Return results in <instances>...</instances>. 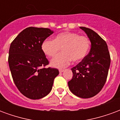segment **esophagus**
Here are the masks:
<instances>
[{"label": "esophagus", "mask_w": 120, "mask_h": 120, "mask_svg": "<svg viewBox=\"0 0 120 120\" xmlns=\"http://www.w3.org/2000/svg\"><path fill=\"white\" fill-rule=\"evenodd\" d=\"M59 72H60V73H62V72L64 71V70H63V69H59Z\"/></svg>", "instance_id": "1"}]
</instances>
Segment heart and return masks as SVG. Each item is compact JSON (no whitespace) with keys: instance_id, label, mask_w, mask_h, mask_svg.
I'll use <instances>...</instances> for the list:
<instances>
[{"instance_id":"1","label":"heart","mask_w":120,"mask_h":120,"mask_svg":"<svg viewBox=\"0 0 120 120\" xmlns=\"http://www.w3.org/2000/svg\"><path fill=\"white\" fill-rule=\"evenodd\" d=\"M90 42L88 37L74 32H63L57 35L54 39H45L41 45L45 54L53 57L60 52L63 53L53 58L50 64L53 67L61 68L67 67L71 61L78 62L89 52Z\"/></svg>"}]
</instances>
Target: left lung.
Returning <instances> with one entry per match:
<instances>
[{"mask_svg": "<svg viewBox=\"0 0 120 120\" xmlns=\"http://www.w3.org/2000/svg\"><path fill=\"white\" fill-rule=\"evenodd\" d=\"M91 42L89 53L72 68L73 77L68 85L70 91L81 98L98 94L105 85L110 67V57L107 43L92 30L80 27Z\"/></svg>", "mask_w": 120, "mask_h": 120, "instance_id": "obj_1", "label": "left lung"}]
</instances>
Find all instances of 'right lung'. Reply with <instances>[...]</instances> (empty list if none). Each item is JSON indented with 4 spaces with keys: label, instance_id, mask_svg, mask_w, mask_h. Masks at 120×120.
<instances>
[{
    "label": "right lung",
    "instance_id": "right-lung-1",
    "mask_svg": "<svg viewBox=\"0 0 120 120\" xmlns=\"http://www.w3.org/2000/svg\"><path fill=\"white\" fill-rule=\"evenodd\" d=\"M53 33L44 28L24 29L11 43L8 63L19 90L31 99L47 96L52 89L59 70L44 68L49 63L41 49L42 42Z\"/></svg>",
    "mask_w": 120,
    "mask_h": 120
}]
</instances>
